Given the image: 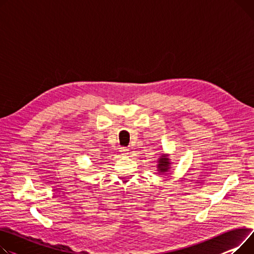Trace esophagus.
<instances>
[{
  "label": "esophagus",
  "instance_id": "esophagus-1",
  "mask_svg": "<svg viewBox=\"0 0 254 254\" xmlns=\"http://www.w3.org/2000/svg\"><path fill=\"white\" fill-rule=\"evenodd\" d=\"M128 151H129V149H128V148H127V147H122V148H121V150H120L121 154H122V155H125V156L128 155Z\"/></svg>",
  "mask_w": 254,
  "mask_h": 254
}]
</instances>
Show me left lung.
I'll use <instances>...</instances> for the list:
<instances>
[{
    "label": "left lung",
    "instance_id": "1",
    "mask_svg": "<svg viewBox=\"0 0 254 254\" xmlns=\"http://www.w3.org/2000/svg\"><path fill=\"white\" fill-rule=\"evenodd\" d=\"M158 164H157V171L159 174L164 175L166 174L168 171H170L171 168V159L168 158L167 154H162L159 159L157 160Z\"/></svg>",
    "mask_w": 254,
    "mask_h": 254
}]
</instances>
